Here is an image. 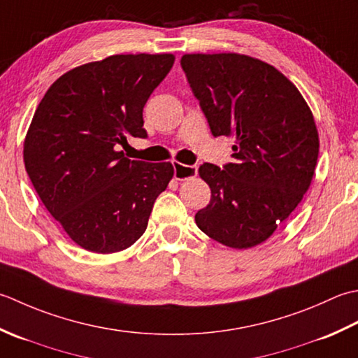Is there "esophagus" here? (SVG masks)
I'll use <instances>...</instances> for the list:
<instances>
[{"instance_id":"esophagus-1","label":"esophagus","mask_w":358,"mask_h":358,"mask_svg":"<svg viewBox=\"0 0 358 358\" xmlns=\"http://www.w3.org/2000/svg\"><path fill=\"white\" fill-rule=\"evenodd\" d=\"M174 169V179L176 180H187L194 178L198 174V166L196 165H184V164H173Z\"/></svg>"}]
</instances>
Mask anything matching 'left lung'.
Instances as JSON below:
<instances>
[{
  "instance_id": "8db88e82",
  "label": "left lung",
  "mask_w": 358,
  "mask_h": 358,
  "mask_svg": "<svg viewBox=\"0 0 358 358\" xmlns=\"http://www.w3.org/2000/svg\"><path fill=\"white\" fill-rule=\"evenodd\" d=\"M211 134L235 137V162L199 166L211 189L194 216L211 239L250 249L272 236L301 202L315 173L318 131L310 108L281 72L249 55L180 58Z\"/></svg>"
}]
</instances>
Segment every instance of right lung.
Instances as JSON below:
<instances>
[{
    "instance_id": "add662e5",
    "label": "right lung",
    "mask_w": 358,
    "mask_h": 358,
    "mask_svg": "<svg viewBox=\"0 0 358 358\" xmlns=\"http://www.w3.org/2000/svg\"><path fill=\"white\" fill-rule=\"evenodd\" d=\"M173 63V54L86 63L57 78L36 108L24 138L26 171L49 213L85 250L133 245L173 178L170 162L119 151L128 137H147L143 106Z\"/></svg>"
}]
</instances>
